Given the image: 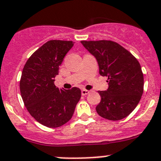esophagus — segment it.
<instances>
[{"label": "esophagus", "instance_id": "esophagus-1", "mask_svg": "<svg viewBox=\"0 0 161 161\" xmlns=\"http://www.w3.org/2000/svg\"><path fill=\"white\" fill-rule=\"evenodd\" d=\"M90 93V91H87V90H82V95H86Z\"/></svg>", "mask_w": 161, "mask_h": 161}]
</instances>
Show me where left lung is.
Segmentation results:
<instances>
[{
    "instance_id": "8db88e82",
    "label": "left lung",
    "mask_w": 161,
    "mask_h": 161,
    "mask_svg": "<svg viewBox=\"0 0 161 161\" xmlns=\"http://www.w3.org/2000/svg\"><path fill=\"white\" fill-rule=\"evenodd\" d=\"M98 63L99 74L108 77L109 87L98 91V115L109 120L125 118L136 108L144 91V75L137 59L123 46L111 41H82Z\"/></svg>"
}]
</instances>
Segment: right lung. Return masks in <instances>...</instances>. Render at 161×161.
I'll return each mask as SVG.
<instances>
[{
    "label": "right lung",
    "mask_w": 161,
    "mask_h": 161,
    "mask_svg": "<svg viewBox=\"0 0 161 161\" xmlns=\"http://www.w3.org/2000/svg\"><path fill=\"white\" fill-rule=\"evenodd\" d=\"M71 41L52 40L36 50L23 68L20 91L25 106L37 122L58 127L71 119L81 98V90L58 88L54 79L59 66L73 47Z\"/></svg>",
    "instance_id": "add662e5"
}]
</instances>
